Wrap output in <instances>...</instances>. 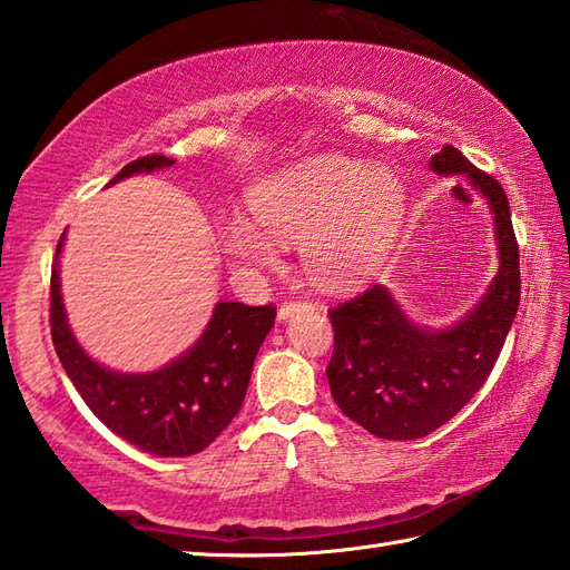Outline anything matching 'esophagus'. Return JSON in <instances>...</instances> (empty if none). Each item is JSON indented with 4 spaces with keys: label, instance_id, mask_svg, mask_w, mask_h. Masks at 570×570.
<instances>
[{
    "label": "esophagus",
    "instance_id": "34e87169",
    "mask_svg": "<svg viewBox=\"0 0 570 570\" xmlns=\"http://www.w3.org/2000/svg\"><path fill=\"white\" fill-rule=\"evenodd\" d=\"M304 308H308V306L301 304V301H292V304H284L282 308H278V321H288V318L296 316V313H301Z\"/></svg>",
    "mask_w": 570,
    "mask_h": 570
}]
</instances>
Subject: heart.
<instances>
[{"instance_id": "b5f03b06", "label": "heart", "mask_w": 570, "mask_h": 570, "mask_svg": "<svg viewBox=\"0 0 570 570\" xmlns=\"http://www.w3.org/2000/svg\"><path fill=\"white\" fill-rule=\"evenodd\" d=\"M409 193L390 168L337 154L311 156L262 178L249 190L254 215L220 229L229 259L247 269L274 264L276 239H301L308 274L328 288L365 282L402 233Z\"/></svg>"}]
</instances>
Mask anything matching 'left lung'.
<instances>
[{"label":"left lung","mask_w":570,"mask_h":570,"mask_svg":"<svg viewBox=\"0 0 570 570\" xmlns=\"http://www.w3.org/2000/svg\"><path fill=\"white\" fill-rule=\"evenodd\" d=\"M429 166L441 178L465 176L488 203L500 266L478 304L441 328L416 323L382 284L331 311L335 350L325 374L335 404L386 441L423 439L478 394L512 328L522 288L502 186L453 147L433 154Z\"/></svg>","instance_id":"1"}]
</instances>
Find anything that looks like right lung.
<instances>
[{
	"instance_id": "1",
	"label": "right lung",
	"mask_w": 570,
	"mask_h": 570,
	"mask_svg": "<svg viewBox=\"0 0 570 570\" xmlns=\"http://www.w3.org/2000/svg\"><path fill=\"white\" fill-rule=\"evenodd\" d=\"M176 159L154 154L127 164L110 184L154 174ZM58 242L51 272V335L60 365L85 404L119 439L156 458H186L208 448L245 402L249 374L264 337L274 328V306L217 301L200 337L186 353L154 372H119L100 365L78 343L60 292Z\"/></svg>"
}]
</instances>
